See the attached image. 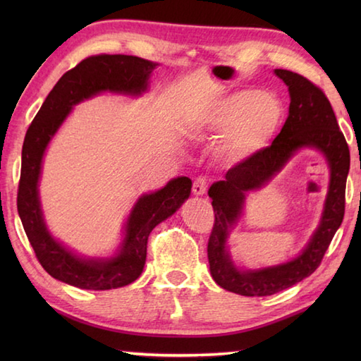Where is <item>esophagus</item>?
I'll return each instance as SVG.
<instances>
[{
    "label": "esophagus",
    "instance_id": "34e87169",
    "mask_svg": "<svg viewBox=\"0 0 361 361\" xmlns=\"http://www.w3.org/2000/svg\"><path fill=\"white\" fill-rule=\"evenodd\" d=\"M209 188V181L206 176H198V178H195L194 185H192V190L195 195H203L206 190H208Z\"/></svg>",
    "mask_w": 361,
    "mask_h": 361
}]
</instances>
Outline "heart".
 <instances>
[{"mask_svg":"<svg viewBox=\"0 0 361 361\" xmlns=\"http://www.w3.org/2000/svg\"><path fill=\"white\" fill-rule=\"evenodd\" d=\"M283 106L278 97L259 90H242L228 94L214 106L208 127L225 132L219 155L231 164L243 163L264 152L279 133Z\"/></svg>","mask_w":361,"mask_h":361,"instance_id":"obj_1","label":"heart"}]
</instances>
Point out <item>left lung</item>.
Here are the masks:
<instances>
[{
	"label": "left lung",
	"mask_w": 361,
	"mask_h": 361,
	"mask_svg": "<svg viewBox=\"0 0 361 361\" xmlns=\"http://www.w3.org/2000/svg\"><path fill=\"white\" fill-rule=\"evenodd\" d=\"M290 91L288 118L271 145L243 163H237L225 180L209 188L214 226L208 240V259L214 281L242 296H270L301 282L319 267L344 217L349 145L336 122L324 91L304 75L274 70ZM309 145L323 151L331 166V185L320 228L308 248L295 261L257 272H239L224 251L227 228L238 216L244 194L262 187L298 149Z\"/></svg>",
	"instance_id": "8db88e82"
}]
</instances>
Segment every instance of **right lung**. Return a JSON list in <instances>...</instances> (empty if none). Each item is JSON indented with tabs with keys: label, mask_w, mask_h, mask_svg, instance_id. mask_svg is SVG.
I'll use <instances>...</instances> for the list:
<instances>
[{
	"label": "right lung",
	"mask_w": 361,
	"mask_h": 361,
	"mask_svg": "<svg viewBox=\"0 0 361 361\" xmlns=\"http://www.w3.org/2000/svg\"><path fill=\"white\" fill-rule=\"evenodd\" d=\"M153 68L155 63L149 60L121 54H97L83 59L60 78L26 132L17 195L18 214L38 262L52 278L70 286L110 290L136 281L145 264L152 229L171 217L190 194L192 181L188 176H180L169 181L158 192L141 197L127 220L121 252L109 260L75 257L52 239L43 224L37 192L42 158L46 145L71 111V106L105 90L140 94L147 88Z\"/></svg>",
	"instance_id": "add662e5"
}]
</instances>
